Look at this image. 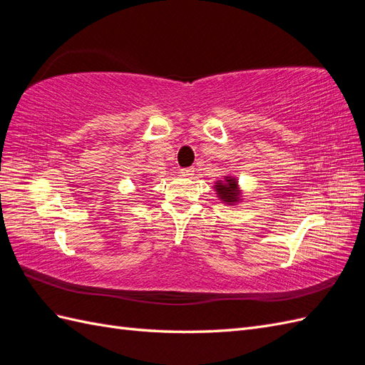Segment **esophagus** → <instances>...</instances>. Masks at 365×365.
<instances>
[{
    "instance_id": "obj_1",
    "label": "esophagus",
    "mask_w": 365,
    "mask_h": 365,
    "mask_svg": "<svg viewBox=\"0 0 365 365\" xmlns=\"http://www.w3.org/2000/svg\"><path fill=\"white\" fill-rule=\"evenodd\" d=\"M193 172H195V169L193 168H185V169H181V175L182 176H192L193 175Z\"/></svg>"
}]
</instances>
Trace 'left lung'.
<instances>
[{
    "label": "left lung",
    "instance_id": "obj_1",
    "mask_svg": "<svg viewBox=\"0 0 365 365\" xmlns=\"http://www.w3.org/2000/svg\"><path fill=\"white\" fill-rule=\"evenodd\" d=\"M235 176H224V181L219 180L215 182V190L220 201L228 205H236L242 201V192Z\"/></svg>",
    "mask_w": 365,
    "mask_h": 365
}]
</instances>
